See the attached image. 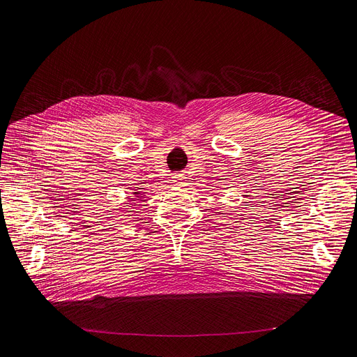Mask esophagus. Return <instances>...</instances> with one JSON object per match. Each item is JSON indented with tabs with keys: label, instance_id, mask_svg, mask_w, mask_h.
<instances>
[{
	"label": "esophagus",
	"instance_id": "esophagus-1",
	"mask_svg": "<svg viewBox=\"0 0 357 357\" xmlns=\"http://www.w3.org/2000/svg\"><path fill=\"white\" fill-rule=\"evenodd\" d=\"M183 180H184V177H183L181 174H174V176H173V181H174L176 184H181Z\"/></svg>",
	"mask_w": 357,
	"mask_h": 357
}]
</instances>
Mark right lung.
<instances>
[{"label":"right lung","mask_w":357,"mask_h":357,"mask_svg":"<svg viewBox=\"0 0 357 357\" xmlns=\"http://www.w3.org/2000/svg\"><path fill=\"white\" fill-rule=\"evenodd\" d=\"M135 193H137V192H135Z\"/></svg>","instance_id":"add662e5"}]
</instances>
